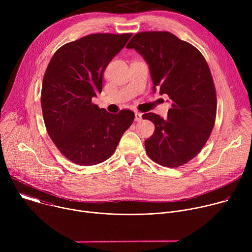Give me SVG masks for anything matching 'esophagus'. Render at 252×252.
Returning a JSON list of instances; mask_svg holds the SVG:
<instances>
[{
	"label": "esophagus",
	"mask_w": 252,
	"mask_h": 252,
	"mask_svg": "<svg viewBox=\"0 0 252 252\" xmlns=\"http://www.w3.org/2000/svg\"><path fill=\"white\" fill-rule=\"evenodd\" d=\"M134 120H135L136 122H140V121H141V114L135 112V114H134Z\"/></svg>",
	"instance_id": "esophagus-1"
}]
</instances>
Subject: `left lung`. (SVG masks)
<instances>
[{"mask_svg":"<svg viewBox=\"0 0 252 252\" xmlns=\"http://www.w3.org/2000/svg\"><path fill=\"white\" fill-rule=\"evenodd\" d=\"M126 48L148 62L154 92L172 100L166 120L154 113L142 115L155 125L146 152L162 166L184 165L199 154L214 126L218 101L209 66L195 47L169 32H137Z\"/></svg>","mask_w":252,"mask_h":252,"instance_id":"1","label":"left lung"}]
</instances>
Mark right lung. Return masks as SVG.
Returning a JSON list of instances; mask_svg holds the SVG:
<instances>
[{
  "mask_svg": "<svg viewBox=\"0 0 252 252\" xmlns=\"http://www.w3.org/2000/svg\"><path fill=\"white\" fill-rule=\"evenodd\" d=\"M132 33H93L62 46L52 57L42 85L45 126L60 153L78 165L110 158L134 113L110 114L92 101L102 90L104 69Z\"/></svg>",
  "mask_w": 252,
  "mask_h": 252,
  "instance_id": "add662e5",
  "label": "right lung"
}]
</instances>
